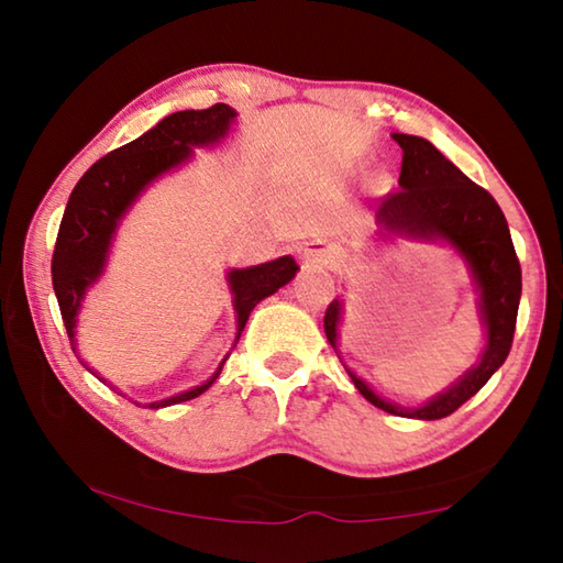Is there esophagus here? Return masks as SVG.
Instances as JSON below:
<instances>
[{"instance_id": "34e87169", "label": "esophagus", "mask_w": 563, "mask_h": 563, "mask_svg": "<svg viewBox=\"0 0 563 563\" xmlns=\"http://www.w3.org/2000/svg\"><path fill=\"white\" fill-rule=\"evenodd\" d=\"M332 258V245L330 243H310L308 247H305V261L310 263H318V265H328Z\"/></svg>"}]
</instances>
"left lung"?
Segmentation results:
<instances>
[{
  "label": "left lung",
  "mask_w": 563,
  "mask_h": 563,
  "mask_svg": "<svg viewBox=\"0 0 563 563\" xmlns=\"http://www.w3.org/2000/svg\"><path fill=\"white\" fill-rule=\"evenodd\" d=\"M402 148L399 188L379 203L377 218L387 231L440 238L460 251L474 273L482 290V316L487 322V350L482 362L470 369L460 383L434 397L432 402L402 409L377 397L360 377L350 373L360 395L389 415L415 419H442L460 409L489 383V377L507 360L517 328L521 298V265L514 251L511 233L501 208L489 190L466 178L450 158H444L430 141L407 133H393ZM325 335L330 345L338 342L340 302L332 300L325 310Z\"/></svg>",
  "instance_id": "left-lung-1"
}]
</instances>
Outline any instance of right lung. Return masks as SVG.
I'll use <instances>...</instances> for the list:
<instances>
[{"mask_svg": "<svg viewBox=\"0 0 563 563\" xmlns=\"http://www.w3.org/2000/svg\"><path fill=\"white\" fill-rule=\"evenodd\" d=\"M233 119L235 111L228 103H216V107L203 111L170 113L164 121H158L154 129L146 131L144 136H139L131 144L99 158L81 176L79 184L74 186L52 255V283L56 300H59L64 328L69 332L74 355L76 312L81 308V300L87 295L89 285L101 275L109 243L121 216L126 213L133 198L151 180L178 166L180 161H186L190 156V146L213 144V141L221 139ZM295 271H298V263L290 255H283L278 261L255 265V268L228 273L231 290L235 295L233 305L238 312L235 340H241L247 316H251L255 305L263 298H268V295L278 292L285 283H290ZM223 362L218 367V373L201 387L161 399V402H151L148 407L158 409L203 395L216 383V377L221 375Z\"/></svg>", "mask_w": 563, "mask_h": 563, "instance_id": "add662e5", "label": "right lung"}]
</instances>
